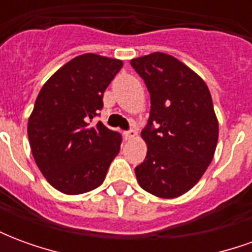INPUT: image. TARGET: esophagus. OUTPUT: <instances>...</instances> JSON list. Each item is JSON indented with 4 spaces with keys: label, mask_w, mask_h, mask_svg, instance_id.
I'll return each instance as SVG.
<instances>
[{
    "label": "esophagus",
    "mask_w": 252,
    "mask_h": 252,
    "mask_svg": "<svg viewBox=\"0 0 252 252\" xmlns=\"http://www.w3.org/2000/svg\"><path fill=\"white\" fill-rule=\"evenodd\" d=\"M135 136H136V131H135V129H129V131L124 132V137H126V140H129V139H133Z\"/></svg>",
    "instance_id": "esophagus-1"
}]
</instances>
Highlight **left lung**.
Instances as JSON below:
<instances>
[{"instance_id":"8db88e82","label":"left lung","mask_w":252,"mask_h":252,"mask_svg":"<svg viewBox=\"0 0 252 252\" xmlns=\"http://www.w3.org/2000/svg\"><path fill=\"white\" fill-rule=\"evenodd\" d=\"M131 66L151 95L142 131L147 157L135 167L137 182L157 197L175 198L200 181L215 155L219 123L209 89L193 70L163 52L132 59Z\"/></svg>"}]
</instances>
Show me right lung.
Segmentation results:
<instances>
[{
  "label": "right lung",
  "instance_id": "right-lung-1",
  "mask_svg": "<svg viewBox=\"0 0 252 252\" xmlns=\"http://www.w3.org/2000/svg\"><path fill=\"white\" fill-rule=\"evenodd\" d=\"M123 67L119 59L83 54L41 88L28 120L32 155L41 174L64 194L98 188L120 151L121 135L98 121L105 89Z\"/></svg>",
  "mask_w": 252,
  "mask_h": 252
}]
</instances>
